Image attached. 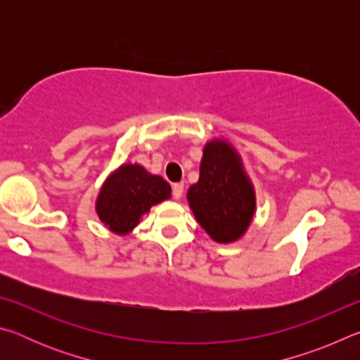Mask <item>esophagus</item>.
Masks as SVG:
<instances>
[{
    "label": "esophagus",
    "mask_w": 360,
    "mask_h": 360,
    "mask_svg": "<svg viewBox=\"0 0 360 360\" xmlns=\"http://www.w3.org/2000/svg\"><path fill=\"white\" fill-rule=\"evenodd\" d=\"M182 193H184V184H182V182H178V184L173 186V191H172L173 198L179 200L182 197Z\"/></svg>",
    "instance_id": "esophagus-1"
}]
</instances>
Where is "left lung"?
I'll return each instance as SVG.
<instances>
[{
	"mask_svg": "<svg viewBox=\"0 0 360 360\" xmlns=\"http://www.w3.org/2000/svg\"><path fill=\"white\" fill-rule=\"evenodd\" d=\"M200 225L212 240H238L251 222L255 197L238 157L229 144L212 141L205 148L200 179L187 192Z\"/></svg>",
	"mask_w": 360,
	"mask_h": 360,
	"instance_id": "1",
	"label": "left lung"
}]
</instances>
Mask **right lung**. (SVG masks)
<instances>
[{"instance_id":"1","label":"right lung","mask_w":360,"mask_h":360,"mask_svg":"<svg viewBox=\"0 0 360 360\" xmlns=\"http://www.w3.org/2000/svg\"><path fill=\"white\" fill-rule=\"evenodd\" d=\"M172 187L160 176H152L139 165H124L100 192L96 212L115 233H129L139 217L169 197Z\"/></svg>"}]
</instances>
